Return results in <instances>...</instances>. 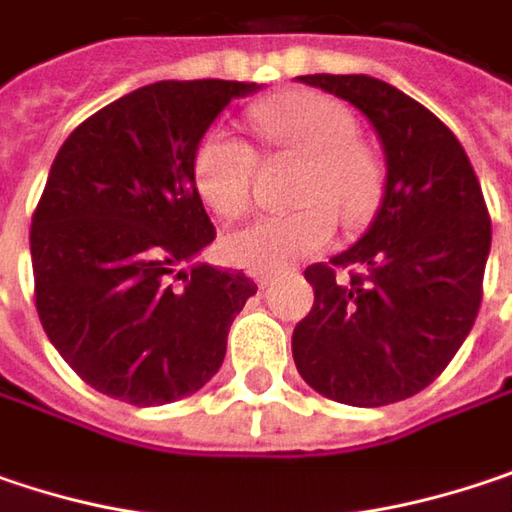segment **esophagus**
<instances>
[{
    "instance_id": "34e87169",
    "label": "esophagus",
    "mask_w": 512,
    "mask_h": 512,
    "mask_svg": "<svg viewBox=\"0 0 512 512\" xmlns=\"http://www.w3.org/2000/svg\"><path fill=\"white\" fill-rule=\"evenodd\" d=\"M253 279H256L262 288H268V285H271V282L276 279V271H256V274H253Z\"/></svg>"
}]
</instances>
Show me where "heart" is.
Listing matches in <instances>:
<instances>
[{
    "label": "heart",
    "mask_w": 512,
    "mask_h": 512,
    "mask_svg": "<svg viewBox=\"0 0 512 512\" xmlns=\"http://www.w3.org/2000/svg\"><path fill=\"white\" fill-rule=\"evenodd\" d=\"M253 125L279 148L306 160L297 206L282 215H259L224 238L233 265L250 271H279L323 250L338 230L364 227L382 206L384 171L379 157L355 139V119L344 104L314 90L276 95L253 110ZM192 177L209 209L236 218L247 209L256 177V151L227 128L201 136Z\"/></svg>",
    "instance_id": "obj_1"
}]
</instances>
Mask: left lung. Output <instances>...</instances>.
<instances>
[{
    "label": "left lung",
    "mask_w": 512,
    "mask_h": 512,
    "mask_svg": "<svg viewBox=\"0 0 512 512\" xmlns=\"http://www.w3.org/2000/svg\"><path fill=\"white\" fill-rule=\"evenodd\" d=\"M300 81L370 119L387 180L370 230L306 268L314 306L294 326V364L326 399L402 402L449 367L478 317L493 241L484 192L455 133L411 95L370 75Z\"/></svg>",
    "instance_id": "obj_1"
}]
</instances>
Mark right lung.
Here are the masks:
<instances>
[{
    "label": "right lung",
    "mask_w": 512,
    "mask_h": 512,
    "mask_svg": "<svg viewBox=\"0 0 512 512\" xmlns=\"http://www.w3.org/2000/svg\"><path fill=\"white\" fill-rule=\"evenodd\" d=\"M256 90L157 81L60 145L31 218L34 303L60 358L98 393L151 408L218 373L256 282L206 262L183 271L215 241L192 157L218 113Z\"/></svg>",
    "instance_id": "add662e5"
}]
</instances>
